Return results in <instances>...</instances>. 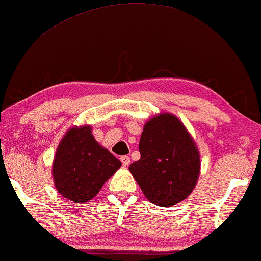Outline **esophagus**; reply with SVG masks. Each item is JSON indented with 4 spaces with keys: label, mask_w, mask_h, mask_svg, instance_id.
<instances>
[{
    "label": "esophagus",
    "mask_w": 261,
    "mask_h": 261,
    "mask_svg": "<svg viewBox=\"0 0 261 261\" xmlns=\"http://www.w3.org/2000/svg\"><path fill=\"white\" fill-rule=\"evenodd\" d=\"M121 162H122L124 167H127V165L130 164V158L128 157V155H122V157H121Z\"/></svg>",
    "instance_id": "34e87169"
}]
</instances>
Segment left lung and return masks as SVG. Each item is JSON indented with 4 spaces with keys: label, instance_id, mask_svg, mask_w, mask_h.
<instances>
[{
    "label": "left lung",
    "instance_id": "obj_1",
    "mask_svg": "<svg viewBox=\"0 0 261 261\" xmlns=\"http://www.w3.org/2000/svg\"><path fill=\"white\" fill-rule=\"evenodd\" d=\"M139 151L140 160L129 171L152 204L170 207L191 194L200 174V154L175 115L163 113L148 120Z\"/></svg>",
    "mask_w": 261,
    "mask_h": 261
}]
</instances>
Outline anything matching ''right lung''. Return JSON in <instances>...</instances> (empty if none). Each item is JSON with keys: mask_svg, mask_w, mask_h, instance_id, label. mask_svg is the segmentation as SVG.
I'll return each mask as SVG.
<instances>
[{"mask_svg": "<svg viewBox=\"0 0 261 261\" xmlns=\"http://www.w3.org/2000/svg\"><path fill=\"white\" fill-rule=\"evenodd\" d=\"M121 162L93 138L90 126L73 127L64 134L53 163L54 184L62 197L77 204L93 199Z\"/></svg>", "mask_w": 261, "mask_h": 261, "instance_id": "obj_1", "label": "right lung"}]
</instances>
